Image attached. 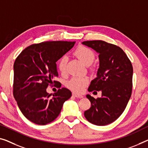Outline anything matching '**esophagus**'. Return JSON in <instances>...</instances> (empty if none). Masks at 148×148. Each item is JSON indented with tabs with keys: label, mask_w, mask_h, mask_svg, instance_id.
Instances as JSON below:
<instances>
[{
	"label": "esophagus",
	"mask_w": 148,
	"mask_h": 148,
	"mask_svg": "<svg viewBox=\"0 0 148 148\" xmlns=\"http://www.w3.org/2000/svg\"><path fill=\"white\" fill-rule=\"evenodd\" d=\"M73 96H74L75 97H76V98H79V99H81V98L83 97V95L76 94V93H73Z\"/></svg>",
	"instance_id": "obj_1"
}]
</instances>
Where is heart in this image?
I'll return each instance as SVG.
<instances>
[{"label": "heart", "instance_id": "1", "mask_svg": "<svg viewBox=\"0 0 148 148\" xmlns=\"http://www.w3.org/2000/svg\"><path fill=\"white\" fill-rule=\"evenodd\" d=\"M74 55L77 57L84 64L89 65L95 60V55L92 49L80 45L77 47L74 51ZM68 58L67 56H63L58 61V69L61 73H65L67 69ZM88 83V79L85 77H73L67 82V87L73 91L80 93L83 91L84 88Z\"/></svg>", "mask_w": 148, "mask_h": 148}]
</instances>
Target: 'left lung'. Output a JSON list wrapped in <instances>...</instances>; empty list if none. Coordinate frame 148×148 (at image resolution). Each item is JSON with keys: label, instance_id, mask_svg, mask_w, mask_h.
<instances>
[{"label": "left lung", "instance_id": "8db88e82", "mask_svg": "<svg viewBox=\"0 0 148 148\" xmlns=\"http://www.w3.org/2000/svg\"><path fill=\"white\" fill-rule=\"evenodd\" d=\"M83 44L99 53L97 77L91 81L88 90L102 92V97L97 99L87 95L91 106L84 115L90 123L104 126L115 121L126 107L132 90L133 67L126 54L117 45L102 40L85 41Z\"/></svg>", "mask_w": 148, "mask_h": 148}]
</instances>
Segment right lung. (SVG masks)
Wrapping results in <instances>:
<instances>
[{
	"label": "right lung",
	"mask_w": 148,
	"mask_h": 148,
	"mask_svg": "<svg viewBox=\"0 0 148 148\" xmlns=\"http://www.w3.org/2000/svg\"><path fill=\"white\" fill-rule=\"evenodd\" d=\"M75 42L53 41L34 44L25 48L14 63L13 95L24 116L33 123L45 125L53 122L71 92L61 88L53 95L48 86L60 88L57 61L69 51Z\"/></svg>",
	"instance_id": "right-lung-1"
}]
</instances>
